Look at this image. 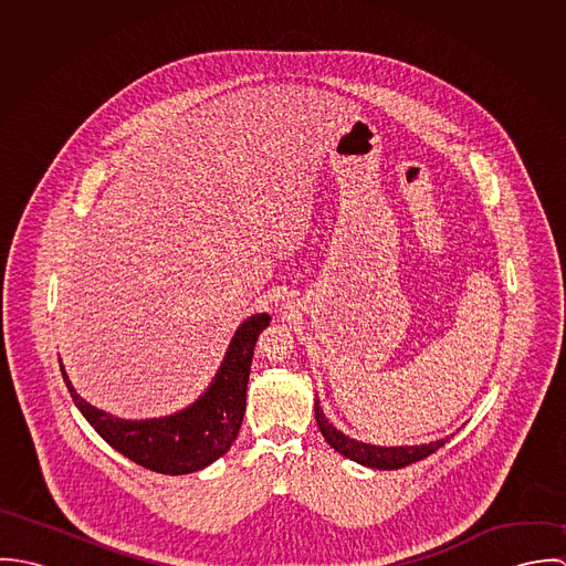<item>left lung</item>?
Listing matches in <instances>:
<instances>
[{"instance_id":"8db88e82","label":"left lung","mask_w":566,"mask_h":566,"mask_svg":"<svg viewBox=\"0 0 566 566\" xmlns=\"http://www.w3.org/2000/svg\"><path fill=\"white\" fill-rule=\"evenodd\" d=\"M316 420L318 427L323 431L324 440L344 458L361 464V467H370V469H379V471H395V469H403L407 464H413L418 460H424L427 455L436 453L440 447L447 444L449 438L429 442V444H420V447H375V444H366L359 440L348 438L346 433H342L339 429H335L326 416H324L321 401L316 399Z\"/></svg>"}]
</instances>
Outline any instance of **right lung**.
Here are the masks:
<instances>
[{"label":"right lung","mask_w":566,"mask_h":566,"mask_svg":"<svg viewBox=\"0 0 566 566\" xmlns=\"http://www.w3.org/2000/svg\"><path fill=\"white\" fill-rule=\"evenodd\" d=\"M268 324V314H254L243 321L207 392L196 403L163 418H115L82 399L63 364L61 373L82 416L115 451L155 473L187 475L220 460L235 442L245 411V388L254 344Z\"/></svg>","instance_id":"1"}]
</instances>
